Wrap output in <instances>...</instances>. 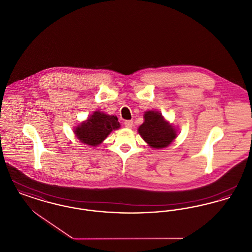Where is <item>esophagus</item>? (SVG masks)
I'll return each mask as SVG.
<instances>
[{
    "label": "esophagus",
    "mask_w": 252,
    "mask_h": 252,
    "mask_svg": "<svg viewBox=\"0 0 252 252\" xmlns=\"http://www.w3.org/2000/svg\"><path fill=\"white\" fill-rule=\"evenodd\" d=\"M124 125H125V126H126V127H127V128H131L132 126H133V121H125Z\"/></svg>",
    "instance_id": "obj_1"
}]
</instances>
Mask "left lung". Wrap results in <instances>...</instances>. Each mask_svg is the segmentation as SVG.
Returning a JSON list of instances; mask_svg holds the SVG:
<instances>
[{"label": "left lung", "mask_w": 252, "mask_h": 252, "mask_svg": "<svg viewBox=\"0 0 252 252\" xmlns=\"http://www.w3.org/2000/svg\"><path fill=\"white\" fill-rule=\"evenodd\" d=\"M144 117V124L138 131L149 146L157 149L166 147L177 137L176 130L163 119L160 113L147 111Z\"/></svg>", "instance_id": "8db88e82"}]
</instances>
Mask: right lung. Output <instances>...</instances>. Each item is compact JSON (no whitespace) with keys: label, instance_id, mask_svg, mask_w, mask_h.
Segmentation results:
<instances>
[{"label":"right lung","instance_id":"1","mask_svg":"<svg viewBox=\"0 0 252 252\" xmlns=\"http://www.w3.org/2000/svg\"><path fill=\"white\" fill-rule=\"evenodd\" d=\"M119 127L120 124L116 116L95 111L88 120L76 127L74 133L82 143L95 146L101 144L110 132Z\"/></svg>","mask_w":252,"mask_h":252}]
</instances>
